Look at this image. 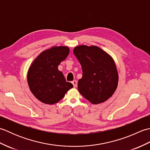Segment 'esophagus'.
Listing matches in <instances>:
<instances>
[{"label":"esophagus","mask_w":150,"mask_h":150,"mask_svg":"<svg viewBox=\"0 0 150 150\" xmlns=\"http://www.w3.org/2000/svg\"><path fill=\"white\" fill-rule=\"evenodd\" d=\"M71 83H72V84L73 85V87H76L77 86V81H73L72 82H71Z\"/></svg>","instance_id":"34e87169"}]
</instances>
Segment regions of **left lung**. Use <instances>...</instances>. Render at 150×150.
<instances>
[{"label": "left lung", "instance_id": "8db88e82", "mask_svg": "<svg viewBox=\"0 0 150 150\" xmlns=\"http://www.w3.org/2000/svg\"><path fill=\"white\" fill-rule=\"evenodd\" d=\"M73 53L83 73L78 82L79 93L93 104L107 100L115 91L119 81L112 57L96 46H78Z\"/></svg>", "mask_w": 150, "mask_h": 150}]
</instances>
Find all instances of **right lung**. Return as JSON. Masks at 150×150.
<instances>
[{
    "label": "right lung",
    "instance_id": "add662e5",
    "mask_svg": "<svg viewBox=\"0 0 150 150\" xmlns=\"http://www.w3.org/2000/svg\"><path fill=\"white\" fill-rule=\"evenodd\" d=\"M69 53L67 46H54L41 52L33 60L27 75L30 91L38 100L47 104H54L64 97L73 87L66 82L58 66Z\"/></svg>",
    "mask_w": 150,
    "mask_h": 150
}]
</instances>
